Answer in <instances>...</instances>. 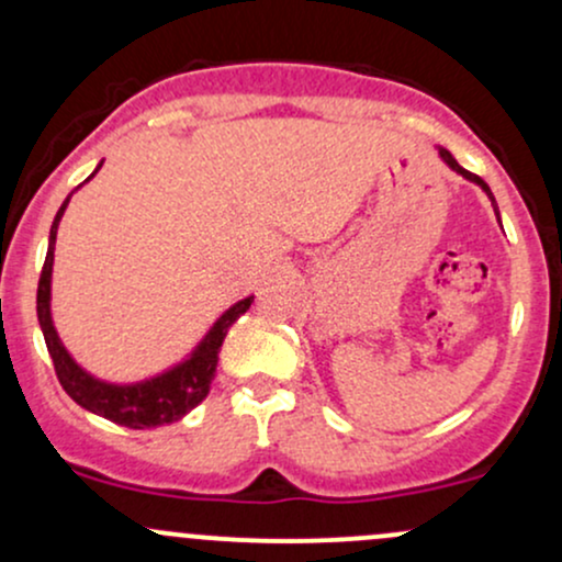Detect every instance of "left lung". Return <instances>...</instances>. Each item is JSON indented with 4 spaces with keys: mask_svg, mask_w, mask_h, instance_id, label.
<instances>
[{
    "mask_svg": "<svg viewBox=\"0 0 562 562\" xmlns=\"http://www.w3.org/2000/svg\"><path fill=\"white\" fill-rule=\"evenodd\" d=\"M440 157H442V159H446V162H448V165H451V168H453L456 172H461V176H464V178H470V181H474V183H480V187H483V189H485V194H488V196H491V200H493V194H491L488 183H485V181H483V178H480V176H474V172H470V170H464V168H461V165H459V162H456V159L451 157V151H448V149H440ZM493 211H496V200H493ZM496 215H498V211H496Z\"/></svg>",
    "mask_w": 562,
    "mask_h": 562,
    "instance_id": "left-lung-1",
    "label": "left lung"
}]
</instances>
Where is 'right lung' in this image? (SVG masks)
<instances>
[{
  "label": "right lung",
  "instance_id": "obj_1",
  "mask_svg": "<svg viewBox=\"0 0 562 562\" xmlns=\"http://www.w3.org/2000/svg\"><path fill=\"white\" fill-rule=\"evenodd\" d=\"M71 200V194H69ZM69 200L60 205L58 215L53 221L50 229V248H47L45 267H42L40 274V288H36V314H40L42 333H45L47 351L53 357L55 375H58L60 386H64L66 394L79 403L82 408H88L98 416L109 418V422L120 424V427L131 429H151L162 427V424L178 422L181 416H187L191 408L202 403L211 392V384L215 379V366H218V351L221 344H224L226 330L243 317L245 312L250 310V299L234 304L218 323L213 325V330L207 333L205 341L196 347L191 360L178 366L176 371L157 375V379L146 381V384L135 386H114L103 384V381H95L88 375L77 362L71 360L69 351L64 349V344L58 341V333L53 328L50 317V274H53V250H55V234H58V221L64 215Z\"/></svg>",
  "mask_w": 562,
  "mask_h": 562
}]
</instances>
